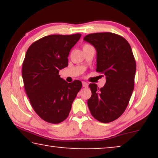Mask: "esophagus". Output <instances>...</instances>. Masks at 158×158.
I'll return each mask as SVG.
<instances>
[{"label":"esophagus","instance_id":"obj_1","mask_svg":"<svg viewBox=\"0 0 158 158\" xmlns=\"http://www.w3.org/2000/svg\"><path fill=\"white\" fill-rule=\"evenodd\" d=\"M83 87H84V88H88V84L86 83V82H83Z\"/></svg>","mask_w":158,"mask_h":158}]
</instances>
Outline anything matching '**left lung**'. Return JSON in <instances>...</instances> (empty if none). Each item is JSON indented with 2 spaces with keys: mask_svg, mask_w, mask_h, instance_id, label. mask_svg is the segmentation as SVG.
I'll return each instance as SVG.
<instances>
[{
  "mask_svg": "<svg viewBox=\"0 0 158 158\" xmlns=\"http://www.w3.org/2000/svg\"><path fill=\"white\" fill-rule=\"evenodd\" d=\"M83 40L96 49V71L106 79L103 88L89 85L88 108L99 122H111L124 113L132 94L136 73L132 50L124 37L111 32L88 34Z\"/></svg>",
  "mask_w": 158,
  "mask_h": 158,
  "instance_id": "8db88e82",
  "label": "left lung"
}]
</instances>
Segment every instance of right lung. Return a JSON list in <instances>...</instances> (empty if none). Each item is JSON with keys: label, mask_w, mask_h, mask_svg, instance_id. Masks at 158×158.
<instances>
[{"label": "right lung", "mask_w": 158, "mask_h": 158, "mask_svg": "<svg viewBox=\"0 0 158 158\" xmlns=\"http://www.w3.org/2000/svg\"><path fill=\"white\" fill-rule=\"evenodd\" d=\"M81 36V34L44 36L26 53L22 66L24 88L32 108L45 122L58 124L65 120L81 89L80 81L68 83L59 75L60 70L68 67L70 49Z\"/></svg>", "instance_id": "right-lung-1"}]
</instances>
